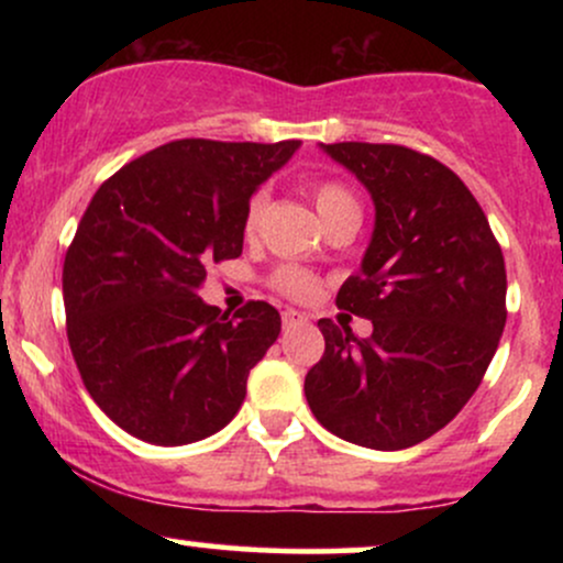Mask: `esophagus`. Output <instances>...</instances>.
I'll list each match as a JSON object with an SVG mask.
<instances>
[{
  "label": "esophagus",
  "instance_id": "34e87169",
  "mask_svg": "<svg viewBox=\"0 0 563 563\" xmlns=\"http://www.w3.org/2000/svg\"><path fill=\"white\" fill-rule=\"evenodd\" d=\"M301 322H307L301 312H296V309H286L283 312V328H294V325H301Z\"/></svg>",
  "mask_w": 563,
  "mask_h": 563
}]
</instances>
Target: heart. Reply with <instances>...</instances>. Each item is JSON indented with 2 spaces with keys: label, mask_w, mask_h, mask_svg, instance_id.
<instances>
[{
  "label": "heart",
  "mask_w": 563,
  "mask_h": 563,
  "mask_svg": "<svg viewBox=\"0 0 563 563\" xmlns=\"http://www.w3.org/2000/svg\"><path fill=\"white\" fill-rule=\"evenodd\" d=\"M312 200L318 206V214L325 222V228H333L339 222H349V219H363V206H360L357 196L339 179H320L312 185ZM264 206H267V190H256L249 198L243 211V232L254 235L260 230ZM273 288L280 290L288 299H309L318 290V280L312 275L303 273L299 267H280L273 275Z\"/></svg>",
  "instance_id": "1"
}]
</instances>
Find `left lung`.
<instances>
[{
    "mask_svg": "<svg viewBox=\"0 0 563 563\" xmlns=\"http://www.w3.org/2000/svg\"><path fill=\"white\" fill-rule=\"evenodd\" d=\"M376 203L363 269L335 307L373 322L322 318L325 354L303 378L314 418L371 450L423 442L479 389L506 328V262L482 206L437 158L405 145H320Z\"/></svg>",
    "mask_w": 563,
    "mask_h": 563,
    "instance_id": "1",
    "label": "left lung"
}]
</instances>
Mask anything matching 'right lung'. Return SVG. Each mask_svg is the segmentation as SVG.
I'll list each match as a JSON object with an SVG mask.
<instances>
[{"label": "right lung", "mask_w": 563, "mask_h": 563, "mask_svg": "<svg viewBox=\"0 0 563 563\" xmlns=\"http://www.w3.org/2000/svg\"><path fill=\"white\" fill-rule=\"evenodd\" d=\"M299 145L174 140L89 200L63 264L68 344L97 407L142 442H198L241 410L280 314L249 301L230 318L198 288L241 256L245 203Z\"/></svg>", "instance_id": "right-lung-1"}]
</instances>
